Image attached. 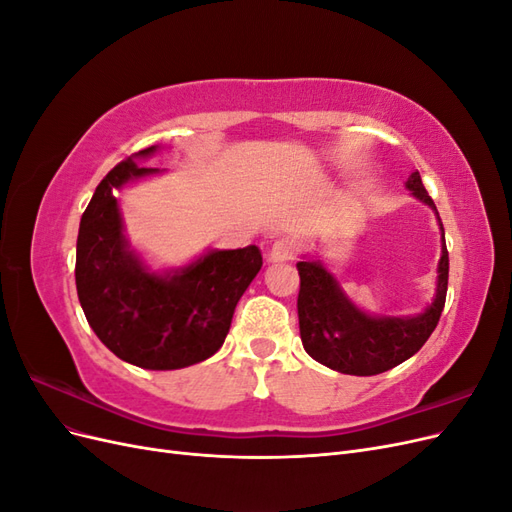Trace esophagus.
<instances>
[{"mask_svg":"<svg viewBox=\"0 0 512 512\" xmlns=\"http://www.w3.org/2000/svg\"><path fill=\"white\" fill-rule=\"evenodd\" d=\"M294 254H297V245H294V241L277 239L269 250V260L271 262H284V260H292Z\"/></svg>","mask_w":512,"mask_h":512,"instance_id":"obj_1","label":"esophagus"}]
</instances>
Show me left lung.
<instances>
[{
    "instance_id": "8db88e82",
    "label": "left lung",
    "mask_w": 512,
    "mask_h": 512,
    "mask_svg": "<svg viewBox=\"0 0 512 512\" xmlns=\"http://www.w3.org/2000/svg\"><path fill=\"white\" fill-rule=\"evenodd\" d=\"M406 188L438 215L421 175H410ZM440 222V218H438ZM442 230V256L438 265L436 299L423 314L408 318H376L361 312L346 297L339 282L320 260L297 262L299 329L305 352L314 361L350 376H376L410 359L438 327L448 288V252Z\"/></svg>"
}]
</instances>
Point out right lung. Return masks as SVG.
<instances>
[{"mask_svg":"<svg viewBox=\"0 0 512 512\" xmlns=\"http://www.w3.org/2000/svg\"><path fill=\"white\" fill-rule=\"evenodd\" d=\"M156 149L134 153L100 181L81 218L74 277L89 327L108 350L143 369H181L222 348L262 256L247 245L211 250L166 275L147 271L123 237L117 192L123 183L158 173L136 164Z\"/></svg>","mask_w":512,"mask_h":512,"instance_id":"add662e5","label":"right lung"}]
</instances>
